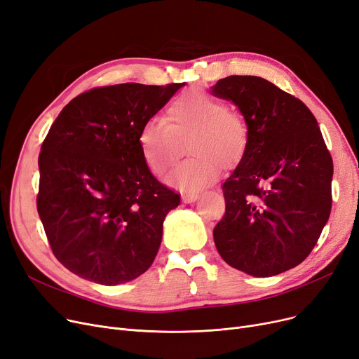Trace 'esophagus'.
<instances>
[{
    "instance_id": "obj_1",
    "label": "esophagus",
    "mask_w": 359,
    "mask_h": 359,
    "mask_svg": "<svg viewBox=\"0 0 359 359\" xmlns=\"http://www.w3.org/2000/svg\"><path fill=\"white\" fill-rule=\"evenodd\" d=\"M199 194L196 192H192V194H183L182 195V201L184 202V204H192V202H195L198 199Z\"/></svg>"
}]
</instances>
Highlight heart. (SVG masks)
<instances>
[{
    "label": "heart",
    "mask_w": 359,
    "mask_h": 359,
    "mask_svg": "<svg viewBox=\"0 0 359 359\" xmlns=\"http://www.w3.org/2000/svg\"><path fill=\"white\" fill-rule=\"evenodd\" d=\"M142 158L154 175L161 176L182 154L191 157L179 163L167 183L183 192H196L217 180L220 164L233 167L249 145V126L242 114L207 92H188L171 102L164 120H149L137 133Z\"/></svg>",
    "instance_id": "1"
}]
</instances>
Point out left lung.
Masks as SVG:
<instances>
[{
	"instance_id": "obj_1",
	"label": "left lung",
	"mask_w": 359,
	"mask_h": 359,
	"mask_svg": "<svg viewBox=\"0 0 359 359\" xmlns=\"http://www.w3.org/2000/svg\"><path fill=\"white\" fill-rule=\"evenodd\" d=\"M210 92L235 104L249 126L248 149L223 183L218 254L254 277L299 266L332 210L333 160L314 114L258 76H229Z\"/></svg>"
}]
</instances>
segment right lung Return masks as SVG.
I'll return each mask as SVG.
<instances>
[{
	"label": "right lung",
	"instance_id": "right-lung-1",
	"mask_svg": "<svg viewBox=\"0 0 359 359\" xmlns=\"http://www.w3.org/2000/svg\"><path fill=\"white\" fill-rule=\"evenodd\" d=\"M184 83L90 89L58 114L39 154L38 214L55 258L89 282L144 274L180 196L151 173L137 133Z\"/></svg>",
	"mask_w": 359,
	"mask_h": 359
}]
</instances>
